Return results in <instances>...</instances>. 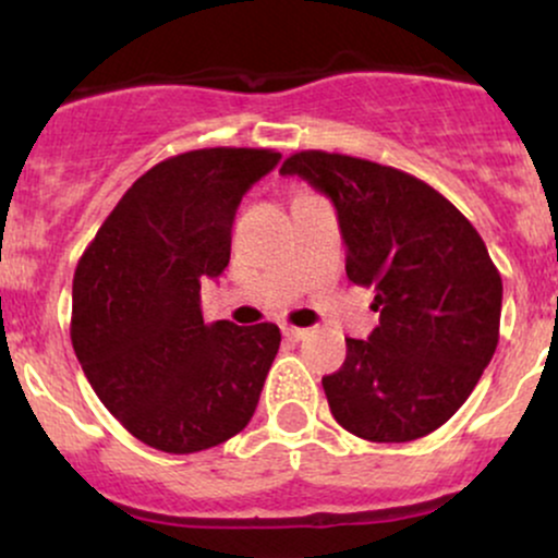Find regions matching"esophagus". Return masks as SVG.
Returning <instances> with one entry per match:
<instances>
[{"mask_svg": "<svg viewBox=\"0 0 558 558\" xmlns=\"http://www.w3.org/2000/svg\"><path fill=\"white\" fill-rule=\"evenodd\" d=\"M306 332H310V330L293 328V325H286V328H283V336L288 338V341H301V338H306Z\"/></svg>", "mask_w": 558, "mask_h": 558, "instance_id": "esophagus-1", "label": "esophagus"}]
</instances>
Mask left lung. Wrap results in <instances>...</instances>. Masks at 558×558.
Returning a JSON list of instances; mask_svg holds the SVG:
<instances>
[{
    "mask_svg": "<svg viewBox=\"0 0 558 558\" xmlns=\"http://www.w3.org/2000/svg\"><path fill=\"white\" fill-rule=\"evenodd\" d=\"M330 198L345 275L373 286L380 325L345 338L341 369L323 377L332 417L373 444L438 430L493 360L501 275L472 222L409 172L369 159L296 151L280 168Z\"/></svg>",
    "mask_w": 558,
    "mask_h": 558,
    "instance_id": "1",
    "label": "left lung"
}]
</instances>
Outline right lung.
<instances>
[{"label":"right lung","mask_w":558,"mask_h":558,"mask_svg":"<svg viewBox=\"0 0 558 558\" xmlns=\"http://www.w3.org/2000/svg\"><path fill=\"white\" fill-rule=\"evenodd\" d=\"M278 162L272 149L235 146L165 159L125 191L75 267V356L99 401L157 451L226 444L257 409L278 325H207L198 291L228 267L243 194Z\"/></svg>","instance_id":"obj_1"}]
</instances>
